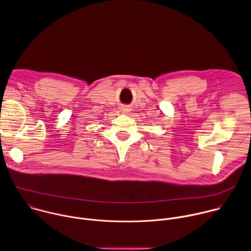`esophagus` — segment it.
Wrapping results in <instances>:
<instances>
[{"mask_svg": "<svg viewBox=\"0 0 251 251\" xmlns=\"http://www.w3.org/2000/svg\"><path fill=\"white\" fill-rule=\"evenodd\" d=\"M120 111L122 113H126L127 114V113H129L131 111V108H130L128 105H121L120 106Z\"/></svg>", "mask_w": 251, "mask_h": 251, "instance_id": "esophagus-1", "label": "esophagus"}]
</instances>
